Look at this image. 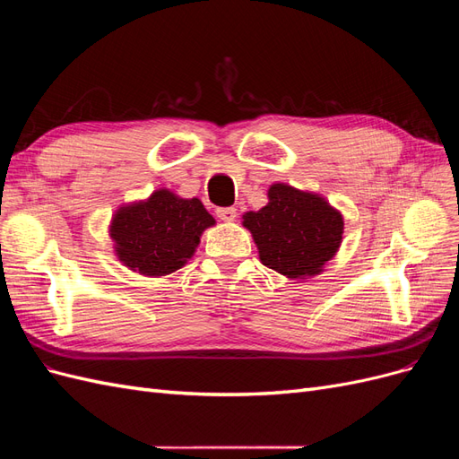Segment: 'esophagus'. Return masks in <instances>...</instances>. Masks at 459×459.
<instances>
[{
    "label": "esophagus",
    "instance_id": "obj_1",
    "mask_svg": "<svg viewBox=\"0 0 459 459\" xmlns=\"http://www.w3.org/2000/svg\"><path fill=\"white\" fill-rule=\"evenodd\" d=\"M216 216H218L221 221H233L235 218H238V208H233V206L218 208V211H216Z\"/></svg>",
    "mask_w": 459,
    "mask_h": 459
}]
</instances>
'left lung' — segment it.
<instances>
[{"instance_id": "left-lung-1", "label": "left lung", "mask_w": 459, "mask_h": 459, "mask_svg": "<svg viewBox=\"0 0 459 459\" xmlns=\"http://www.w3.org/2000/svg\"><path fill=\"white\" fill-rule=\"evenodd\" d=\"M268 204L247 212L243 226L253 233L260 262L290 280L324 270L342 241L344 221L324 197L273 184Z\"/></svg>"}]
</instances>
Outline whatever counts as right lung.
<instances>
[{
  "instance_id": "1",
  "label": "right lung",
  "mask_w": 459,
  "mask_h": 459,
  "mask_svg": "<svg viewBox=\"0 0 459 459\" xmlns=\"http://www.w3.org/2000/svg\"><path fill=\"white\" fill-rule=\"evenodd\" d=\"M214 226L199 199L159 189L147 201L120 206L110 224L118 260L130 270L159 277L179 270L193 256L201 233Z\"/></svg>"
}]
</instances>
